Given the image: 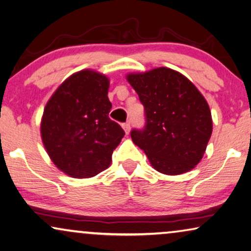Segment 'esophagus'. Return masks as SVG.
<instances>
[{
  "label": "esophagus",
  "mask_w": 251,
  "mask_h": 251,
  "mask_svg": "<svg viewBox=\"0 0 251 251\" xmlns=\"http://www.w3.org/2000/svg\"><path fill=\"white\" fill-rule=\"evenodd\" d=\"M122 126H123V129L125 130V134H126V135H128V134H129V130H130V125H129V123H124V124H123Z\"/></svg>",
  "instance_id": "1"
}]
</instances>
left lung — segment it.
Segmentation results:
<instances>
[{
  "label": "left lung",
  "instance_id": "8db88e82",
  "mask_svg": "<svg viewBox=\"0 0 251 251\" xmlns=\"http://www.w3.org/2000/svg\"><path fill=\"white\" fill-rule=\"evenodd\" d=\"M127 81L144 106L145 126L133 129L134 144L164 175H181L203 158L213 122L208 103L188 78L177 71L158 67L130 73Z\"/></svg>",
  "mask_w": 251,
  "mask_h": 251
}]
</instances>
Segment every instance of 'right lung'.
<instances>
[{
  "label": "right lung",
  "instance_id": "obj_1",
  "mask_svg": "<svg viewBox=\"0 0 251 251\" xmlns=\"http://www.w3.org/2000/svg\"><path fill=\"white\" fill-rule=\"evenodd\" d=\"M109 80L92 70L67 77L48 100L40 133L51 161L73 178L97 176L111 163L125 132L109 118Z\"/></svg>",
  "mask_w": 251,
  "mask_h": 251
}]
</instances>
